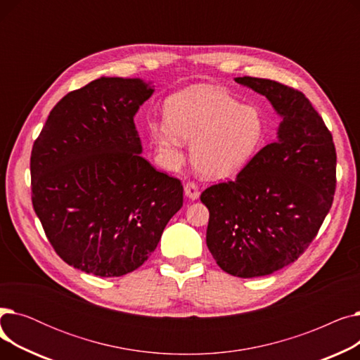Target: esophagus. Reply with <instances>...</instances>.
<instances>
[{"label":"esophagus","mask_w":360,"mask_h":360,"mask_svg":"<svg viewBox=\"0 0 360 360\" xmlns=\"http://www.w3.org/2000/svg\"><path fill=\"white\" fill-rule=\"evenodd\" d=\"M184 193L185 195L190 198V200H197L200 197V191H198V186L194 182H186L184 186Z\"/></svg>","instance_id":"esophagus-1"}]
</instances>
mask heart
Returning <instances> with one entry per match:
<instances>
[{"instance_id": "heart-1", "label": "heart", "mask_w": 360, "mask_h": 360, "mask_svg": "<svg viewBox=\"0 0 360 360\" xmlns=\"http://www.w3.org/2000/svg\"><path fill=\"white\" fill-rule=\"evenodd\" d=\"M163 115L166 125H151L159 150L175 162L180 139L193 141V165L209 179L240 172L266 139V122L257 108L243 106L232 94L212 87L194 86L170 94Z\"/></svg>"}]
</instances>
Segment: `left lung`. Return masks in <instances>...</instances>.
Instances as JSON below:
<instances>
[{"mask_svg":"<svg viewBox=\"0 0 360 360\" xmlns=\"http://www.w3.org/2000/svg\"><path fill=\"white\" fill-rule=\"evenodd\" d=\"M235 82L266 96L280 117L277 140L235 181L201 194L209 209L207 247L228 274L269 276L295 262L316 236L335 191L333 136L311 102L273 80Z\"/></svg>","mask_w":360,"mask_h":360,"instance_id":"left-lung-1","label":"left lung"}]
</instances>
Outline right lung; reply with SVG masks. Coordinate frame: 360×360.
Returning a JSON list of instances; mask_svg holds the SVG:
<instances>
[{"instance_id":"obj_1","label":"right lung","mask_w":360,"mask_h":360,"mask_svg":"<svg viewBox=\"0 0 360 360\" xmlns=\"http://www.w3.org/2000/svg\"><path fill=\"white\" fill-rule=\"evenodd\" d=\"M153 91L141 79L101 77L56 103L33 144V209L74 269L137 270L182 207L181 182L141 156L134 117Z\"/></svg>"}]
</instances>
